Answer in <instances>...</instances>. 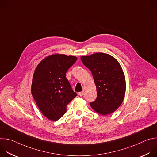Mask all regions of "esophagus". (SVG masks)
Returning a JSON list of instances; mask_svg holds the SVG:
<instances>
[{"label": "esophagus", "mask_w": 157, "mask_h": 157, "mask_svg": "<svg viewBox=\"0 0 157 157\" xmlns=\"http://www.w3.org/2000/svg\"><path fill=\"white\" fill-rule=\"evenodd\" d=\"M83 94H84V93H83V92H79V93H78V96H82Z\"/></svg>", "instance_id": "esophagus-1"}]
</instances>
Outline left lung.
<instances>
[{
	"instance_id": "left-lung-1",
	"label": "left lung",
	"mask_w": 157,
	"mask_h": 157,
	"mask_svg": "<svg viewBox=\"0 0 157 157\" xmlns=\"http://www.w3.org/2000/svg\"><path fill=\"white\" fill-rule=\"evenodd\" d=\"M81 59L92 73L97 98L91 107L102 115L110 114L123 102L126 89L124 73L119 62L110 55L97 53L82 56Z\"/></svg>"
}]
</instances>
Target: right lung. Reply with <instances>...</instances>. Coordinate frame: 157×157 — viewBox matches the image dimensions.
<instances>
[{"mask_svg":"<svg viewBox=\"0 0 157 157\" xmlns=\"http://www.w3.org/2000/svg\"><path fill=\"white\" fill-rule=\"evenodd\" d=\"M76 60L74 56L55 54L44 58L35 70L32 94L41 113L51 121L59 119L66 113V105L77 96L66 78Z\"/></svg>","mask_w":157,"mask_h":157,"instance_id":"right-lung-1","label":"right lung"}]
</instances>
